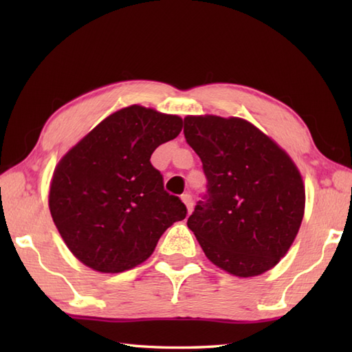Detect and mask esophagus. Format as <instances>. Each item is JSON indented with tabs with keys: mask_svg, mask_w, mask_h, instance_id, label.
Listing matches in <instances>:
<instances>
[{
	"mask_svg": "<svg viewBox=\"0 0 352 352\" xmlns=\"http://www.w3.org/2000/svg\"><path fill=\"white\" fill-rule=\"evenodd\" d=\"M182 199L183 203L186 204V207H188V212L192 213V208H193V198L189 195V193H184V195H182Z\"/></svg>",
	"mask_w": 352,
	"mask_h": 352,
	"instance_id": "1",
	"label": "esophagus"
}]
</instances>
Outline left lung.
Here are the masks:
<instances>
[{"label":"left lung","instance_id":"left-lung-1","mask_svg":"<svg viewBox=\"0 0 352 352\" xmlns=\"http://www.w3.org/2000/svg\"><path fill=\"white\" fill-rule=\"evenodd\" d=\"M184 138L207 178L206 195L188 219L207 258L236 276L269 271L301 227L305 190L300 170L245 119L186 116Z\"/></svg>","mask_w":352,"mask_h":352}]
</instances>
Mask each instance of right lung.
Returning a JSON list of instances; mask_svg holds the SVG:
<instances>
[{
  "instance_id": "obj_1",
  "label": "right lung",
  "mask_w": 352,
  "mask_h": 352,
  "mask_svg": "<svg viewBox=\"0 0 352 352\" xmlns=\"http://www.w3.org/2000/svg\"><path fill=\"white\" fill-rule=\"evenodd\" d=\"M182 129L180 116L130 106L104 119L58 162L50 212L81 263L106 274L131 269L186 218L188 208L164 190L160 170L149 162Z\"/></svg>"
}]
</instances>
